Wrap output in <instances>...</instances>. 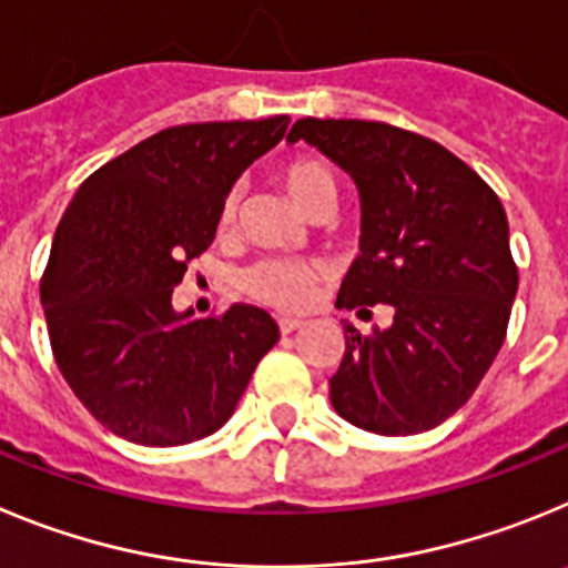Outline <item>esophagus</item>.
<instances>
[{
    "instance_id": "obj_1",
    "label": "esophagus",
    "mask_w": 568,
    "mask_h": 568,
    "mask_svg": "<svg viewBox=\"0 0 568 568\" xmlns=\"http://www.w3.org/2000/svg\"><path fill=\"white\" fill-rule=\"evenodd\" d=\"M303 320H294V316H280V334H294V331L303 328Z\"/></svg>"
}]
</instances>
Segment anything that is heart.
Returning a JSON list of instances; mask_svg holds the SVG:
<instances>
[{
  "label": "heart",
  "mask_w": 568,
  "mask_h": 568,
  "mask_svg": "<svg viewBox=\"0 0 568 568\" xmlns=\"http://www.w3.org/2000/svg\"><path fill=\"white\" fill-rule=\"evenodd\" d=\"M280 183L288 192L291 201L303 209L305 214H316L320 209H334L336 181L334 172L320 158H294L280 170ZM237 192H229L221 206V232H229L237 221ZM322 268L305 260H260L248 265L237 277L243 294L263 305L280 311H303L314 300L316 283Z\"/></svg>",
  "instance_id": "obj_1"
}]
</instances>
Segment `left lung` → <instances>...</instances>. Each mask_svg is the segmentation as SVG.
<instances>
[{"instance_id":"1","label":"left lung","mask_w":568,"mask_h":568,"mask_svg":"<svg viewBox=\"0 0 568 568\" xmlns=\"http://www.w3.org/2000/svg\"><path fill=\"white\" fill-rule=\"evenodd\" d=\"M285 141L320 150L359 192V257L336 308H393L371 336L345 325L331 405L379 436L433 430L467 405L504 345L518 291L507 212L462 158L416 132L300 119Z\"/></svg>"}]
</instances>
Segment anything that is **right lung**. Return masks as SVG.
I'll list each match as a JSON object with an SVG mask.
<instances>
[{"label":"right lung","mask_w":568,"mask_h":568,"mask_svg":"<svg viewBox=\"0 0 568 568\" xmlns=\"http://www.w3.org/2000/svg\"><path fill=\"white\" fill-rule=\"evenodd\" d=\"M288 115L161 130L87 178L55 229L42 308L61 376L106 430L144 447L212 436L280 339L254 305L175 311L186 263L212 246L237 178Z\"/></svg>","instance_id":"obj_1"}]
</instances>
